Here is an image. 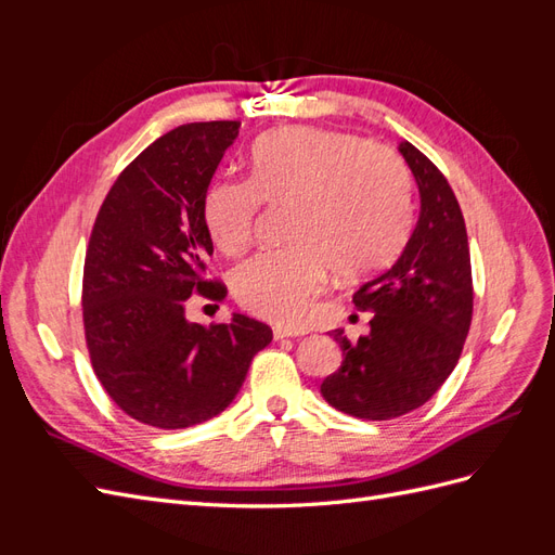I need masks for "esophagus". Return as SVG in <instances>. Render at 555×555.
Instances as JSON below:
<instances>
[{"label":"esophagus","instance_id":"esophagus-1","mask_svg":"<svg viewBox=\"0 0 555 555\" xmlns=\"http://www.w3.org/2000/svg\"><path fill=\"white\" fill-rule=\"evenodd\" d=\"M306 331H294V328H284V326H273V335L275 340H284V338H296V335H304Z\"/></svg>","mask_w":555,"mask_h":555}]
</instances>
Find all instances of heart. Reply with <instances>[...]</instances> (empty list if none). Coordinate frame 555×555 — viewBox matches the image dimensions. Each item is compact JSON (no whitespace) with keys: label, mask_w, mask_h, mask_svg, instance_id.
Returning a JSON list of instances; mask_svg holds the SVG:
<instances>
[{"label":"heart","mask_w":555,"mask_h":555,"mask_svg":"<svg viewBox=\"0 0 555 555\" xmlns=\"http://www.w3.org/2000/svg\"><path fill=\"white\" fill-rule=\"evenodd\" d=\"M259 201L292 206L287 249L261 251L231 278L238 304L298 326L324 287L328 266L361 278L389 263L412 222V182L393 150L354 133L294 125L251 147L249 182L217 178L204 198L215 245L238 255L251 241Z\"/></svg>","instance_id":"heart-1"}]
</instances>
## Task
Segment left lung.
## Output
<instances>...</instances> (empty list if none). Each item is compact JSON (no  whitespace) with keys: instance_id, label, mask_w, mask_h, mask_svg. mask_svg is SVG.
Returning <instances> with one entry per match:
<instances>
[{"instance_id":"8db88e82","label":"left lung","mask_w":555,"mask_h":555,"mask_svg":"<svg viewBox=\"0 0 555 555\" xmlns=\"http://www.w3.org/2000/svg\"><path fill=\"white\" fill-rule=\"evenodd\" d=\"M416 180L418 220L398 261L354 294L373 312L371 333L349 343L331 331L343 363L319 391L345 414L386 422L408 414L440 389L459 363L473 322V268L465 220L447 178L424 153L402 141Z\"/></svg>"}]
</instances>
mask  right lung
Returning <instances> with one entry per match:
<instances>
[{"instance_id":"right-lung-1","label":"right lung","mask_w":555,"mask_h":555,"mask_svg":"<svg viewBox=\"0 0 555 555\" xmlns=\"http://www.w3.org/2000/svg\"><path fill=\"white\" fill-rule=\"evenodd\" d=\"M241 122H192L133 159L96 215L82 273V322L92 367L115 405L164 430L224 412L271 326L233 312L204 326L188 298L222 300L201 278L212 255L204 198Z\"/></svg>"}]
</instances>
